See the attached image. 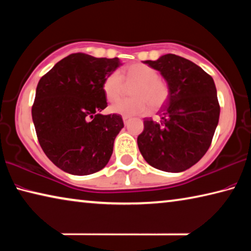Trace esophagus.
<instances>
[{"instance_id":"esophagus-1","label":"esophagus","mask_w":251,"mask_h":251,"mask_svg":"<svg viewBox=\"0 0 251 251\" xmlns=\"http://www.w3.org/2000/svg\"><path fill=\"white\" fill-rule=\"evenodd\" d=\"M123 122H124V124L126 125L127 123L129 122V117L128 116H123Z\"/></svg>"}]
</instances>
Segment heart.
Here are the masks:
<instances>
[{
    "label": "heart",
    "instance_id": "heart-1",
    "mask_svg": "<svg viewBox=\"0 0 251 251\" xmlns=\"http://www.w3.org/2000/svg\"><path fill=\"white\" fill-rule=\"evenodd\" d=\"M131 87V99L122 100L109 107L114 114L122 116L146 115L151 108H159L169 97L167 83L159 78V74L152 67L142 63L127 65L120 73L113 72L103 82V92L106 100L114 103L121 99L126 86Z\"/></svg>",
    "mask_w": 251,
    "mask_h": 251
}]
</instances>
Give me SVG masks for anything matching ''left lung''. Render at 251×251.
<instances>
[{"instance_id": "1", "label": "left lung", "mask_w": 251, "mask_h": 251, "mask_svg": "<svg viewBox=\"0 0 251 251\" xmlns=\"http://www.w3.org/2000/svg\"><path fill=\"white\" fill-rule=\"evenodd\" d=\"M144 63L166 79L169 97L159 110V122L144 120V130L137 137L139 151L152 167L184 172L206 154L218 125L220 106L214 79L175 54Z\"/></svg>"}]
</instances>
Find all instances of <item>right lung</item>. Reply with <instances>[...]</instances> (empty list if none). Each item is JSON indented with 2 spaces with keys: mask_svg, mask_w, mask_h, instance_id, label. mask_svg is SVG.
<instances>
[{
  "mask_svg": "<svg viewBox=\"0 0 251 251\" xmlns=\"http://www.w3.org/2000/svg\"><path fill=\"white\" fill-rule=\"evenodd\" d=\"M120 65L117 57L74 53L56 63L37 84L32 106L37 139L62 171L83 176L107 165L124 123L117 114H100L107 106L101 86Z\"/></svg>",
  "mask_w": 251,
  "mask_h": 251,
  "instance_id": "right-lung-1",
  "label": "right lung"
}]
</instances>
